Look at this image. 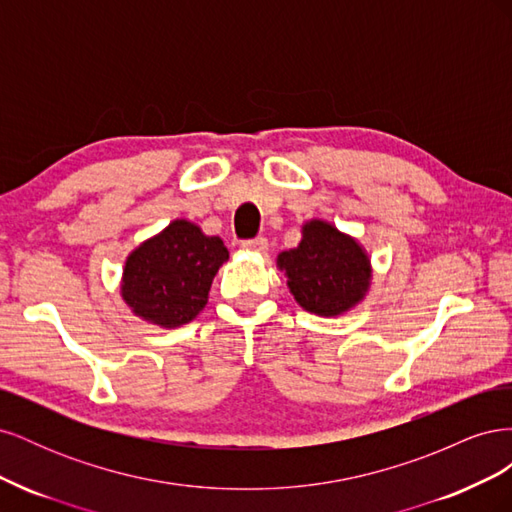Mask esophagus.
I'll use <instances>...</instances> for the list:
<instances>
[{"mask_svg": "<svg viewBox=\"0 0 512 512\" xmlns=\"http://www.w3.org/2000/svg\"><path fill=\"white\" fill-rule=\"evenodd\" d=\"M243 250L247 252H258V254H267L269 250V241L265 237H256V239H250V241H243L241 243Z\"/></svg>", "mask_w": 512, "mask_h": 512, "instance_id": "obj_1", "label": "esophagus"}]
</instances>
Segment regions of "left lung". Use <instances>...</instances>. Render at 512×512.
Returning <instances> with one entry per match:
<instances>
[{
	"label": "left lung",
	"instance_id": "left-lung-1",
	"mask_svg": "<svg viewBox=\"0 0 512 512\" xmlns=\"http://www.w3.org/2000/svg\"><path fill=\"white\" fill-rule=\"evenodd\" d=\"M288 290L305 312L342 316L359 305L371 286L365 247L327 220L301 226V243L277 256Z\"/></svg>",
	"mask_w": 512,
	"mask_h": 512
}]
</instances>
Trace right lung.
<instances>
[{
  "mask_svg": "<svg viewBox=\"0 0 512 512\" xmlns=\"http://www.w3.org/2000/svg\"><path fill=\"white\" fill-rule=\"evenodd\" d=\"M226 260L220 237L205 235L190 220H173L126 258L121 299L141 320L177 329L203 312L213 277Z\"/></svg>",
  "mask_w": 512,
  "mask_h": 512,
  "instance_id": "right-lung-1",
  "label": "right lung"
}]
</instances>
